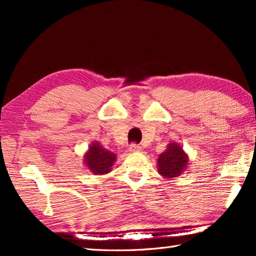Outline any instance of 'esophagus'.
Listing matches in <instances>:
<instances>
[{
    "instance_id": "34e87169",
    "label": "esophagus",
    "mask_w": 256,
    "mask_h": 256,
    "mask_svg": "<svg viewBox=\"0 0 256 256\" xmlns=\"http://www.w3.org/2000/svg\"><path fill=\"white\" fill-rule=\"evenodd\" d=\"M128 150H130V152H138V151L141 150V146L136 144H132L128 146Z\"/></svg>"
}]
</instances>
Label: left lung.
I'll return each instance as SVG.
<instances>
[{
    "mask_svg": "<svg viewBox=\"0 0 256 256\" xmlns=\"http://www.w3.org/2000/svg\"><path fill=\"white\" fill-rule=\"evenodd\" d=\"M188 164V157L176 142L168 144L166 151L158 158V172L164 178H174L183 172Z\"/></svg>",
    "mask_w": 256,
    "mask_h": 256,
    "instance_id": "obj_1",
    "label": "left lung"
}]
</instances>
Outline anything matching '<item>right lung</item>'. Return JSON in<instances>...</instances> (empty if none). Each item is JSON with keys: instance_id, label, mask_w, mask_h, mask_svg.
<instances>
[{"instance_id": "right-lung-1", "label": "right lung", "mask_w": 256, "mask_h": 256, "mask_svg": "<svg viewBox=\"0 0 256 256\" xmlns=\"http://www.w3.org/2000/svg\"><path fill=\"white\" fill-rule=\"evenodd\" d=\"M84 164L94 175H104L112 170L116 160V154L102 148L98 142H92L84 154Z\"/></svg>"}]
</instances>
